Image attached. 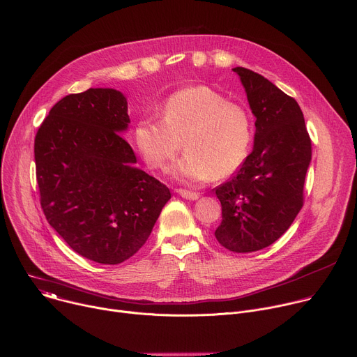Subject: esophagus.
<instances>
[{"label": "esophagus", "instance_id": "obj_1", "mask_svg": "<svg viewBox=\"0 0 357 357\" xmlns=\"http://www.w3.org/2000/svg\"><path fill=\"white\" fill-rule=\"evenodd\" d=\"M183 199H188V200H196L199 199V193L196 192H190V190H186V189H178L176 190Z\"/></svg>", "mask_w": 357, "mask_h": 357}]
</instances>
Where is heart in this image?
<instances>
[{"mask_svg":"<svg viewBox=\"0 0 357 357\" xmlns=\"http://www.w3.org/2000/svg\"><path fill=\"white\" fill-rule=\"evenodd\" d=\"M254 137L245 107L208 86H188L172 93L160 119H142L134 130V145L146 165L165 171L181 149L175 174L188 181L222 179L245 162Z\"/></svg>","mask_w":357,"mask_h":357,"instance_id":"1","label":"heart"}]
</instances>
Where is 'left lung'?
I'll return each mask as SVG.
<instances>
[{
    "mask_svg": "<svg viewBox=\"0 0 357 357\" xmlns=\"http://www.w3.org/2000/svg\"><path fill=\"white\" fill-rule=\"evenodd\" d=\"M233 72L256 117V134L243 167L215 189L222 203L215 236L230 251L251 252L277 241L299 213L312 149L295 98L250 69Z\"/></svg>",
    "mask_w": 357,
    "mask_h": 357,
    "instance_id": "1",
    "label": "left lung"
}]
</instances>
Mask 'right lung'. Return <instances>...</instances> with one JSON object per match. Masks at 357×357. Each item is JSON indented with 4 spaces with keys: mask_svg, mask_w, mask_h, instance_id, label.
<instances>
[{
    "mask_svg": "<svg viewBox=\"0 0 357 357\" xmlns=\"http://www.w3.org/2000/svg\"><path fill=\"white\" fill-rule=\"evenodd\" d=\"M127 112L121 91L89 89L59 100L35 137L46 220L73 251L100 264L132 257L171 199L164 183L135 167L123 138Z\"/></svg>",
    "mask_w": 357,
    "mask_h": 357,
    "instance_id": "1",
    "label": "right lung"
}]
</instances>
